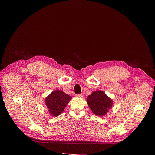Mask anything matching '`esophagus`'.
<instances>
[{"label":"esophagus","instance_id":"34e87169","mask_svg":"<svg viewBox=\"0 0 155 155\" xmlns=\"http://www.w3.org/2000/svg\"><path fill=\"white\" fill-rule=\"evenodd\" d=\"M83 96V94H77V95H76V96L78 97H82Z\"/></svg>","mask_w":155,"mask_h":155}]
</instances>
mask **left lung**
<instances>
[{"label":"left lung","mask_w":155,"mask_h":155,"mask_svg":"<svg viewBox=\"0 0 155 155\" xmlns=\"http://www.w3.org/2000/svg\"><path fill=\"white\" fill-rule=\"evenodd\" d=\"M87 105L96 115L102 117L106 115L113 104L112 100L102 91H95L88 96L86 99Z\"/></svg>","instance_id":"left-lung-1"}]
</instances>
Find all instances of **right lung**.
Returning a JSON list of instances; mask_svg holds the SVG:
<instances>
[{"label": "right lung", "instance_id": "add662e5", "mask_svg": "<svg viewBox=\"0 0 155 155\" xmlns=\"http://www.w3.org/2000/svg\"><path fill=\"white\" fill-rule=\"evenodd\" d=\"M72 97L61 90L53 91L45 98V104L48 112L53 117L59 115Z\"/></svg>", "mask_w": 155, "mask_h": 155}]
</instances>
